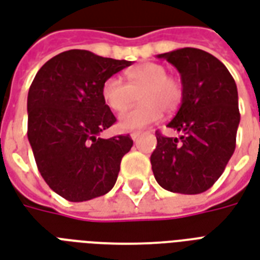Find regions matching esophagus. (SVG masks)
Listing matches in <instances>:
<instances>
[{
	"mask_svg": "<svg viewBox=\"0 0 260 260\" xmlns=\"http://www.w3.org/2000/svg\"><path fill=\"white\" fill-rule=\"evenodd\" d=\"M140 135H142L140 132H132V134H131V138H132V140H134V142H138L140 138Z\"/></svg>",
	"mask_w": 260,
	"mask_h": 260,
	"instance_id": "obj_1",
	"label": "esophagus"
}]
</instances>
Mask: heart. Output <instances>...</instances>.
Returning <instances> with one entry per match:
<instances>
[{
	"instance_id": "heart-1",
	"label": "heart",
	"mask_w": 260,
	"mask_h": 260,
	"mask_svg": "<svg viewBox=\"0 0 260 260\" xmlns=\"http://www.w3.org/2000/svg\"><path fill=\"white\" fill-rule=\"evenodd\" d=\"M126 84L117 77L107 78L102 85V99L110 110L122 113L136 101L139 105L118 117V126L122 131L142 129L162 117L174 113L182 105L184 96L183 82L180 78L168 76V69L159 63H143L125 73Z\"/></svg>"
}]
</instances>
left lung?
I'll return each instance as SVG.
<instances>
[{
	"mask_svg": "<svg viewBox=\"0 0 260 260\" xmlns=\"http://www.w3.org/2000/svg\"><path fill=\"white\" fill-rule=\"evenodd\" d=\"M157 57L176 67L184 96L167 125L180 136L155 134L157 147L150 157L153 174L168 191L204 193L220 178L236 149L237 85L222 61L197 48H182Z\"/></svg>",
	"mask_w": 260,
	"mask_h": 260,
	"instance_id": "left-lung-1",
	"label": "left lung"
}]
</instances>
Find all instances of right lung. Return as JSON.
<instances>
[{
    "mask_svg": "<svg viewBox=\"0 0 260 260\" xmlns=\"http://www.w3.org/2000/svg\"><path fill=\"white\" fill-rule=\"evenodd\" d=\"M131 64L70 49L49 59L32 80L27 96L28 142L44 180L71 203L109 193L121 159L134 145L129 135L99 138L115 122L102 99V85Z\"/></svg>",
    "mask_w": 260,
    "mask_h": 260,
    "instance_id": "obj_1",
    "label": "right lung"
}]
</instances>
